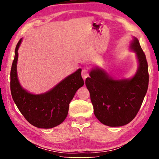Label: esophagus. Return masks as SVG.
<instances>
[{
    "mask_svg": "<svg viewBox=\"0 0 159 159\" xmlns=\"http://www.w3.org/2000/svg\"><path fill=\"white\" fill-rule=\"evenodd\" d=\"M81 75H82V77L83 79H85L86 78H88L89 76V71H88V69H84L82 70V72H81Z\"/></svg>",
    "mask_w": 159,
    "mask_h": 159,
    "instance_id": "esophagus-1",
    "label": "esophagus"
}]
</instances>
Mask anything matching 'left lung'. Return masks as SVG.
Here are the masks:
<instances>
[{
  "label": "left lung",
  "mask_w": 159,
  "mask_h": 159,
  "mask_svg": "<svg viewBox=\"0 0 159 159\" xmlns=\"http://www.w3.org/2000/svg\"><path fill=\"white\" fill-rule=\"evenodd\" d=\"M139 69L133 79L114 80L101 69H93L85 79L96 118L103 124L118 127L128 124L138 114L149 85L146 56L137 39L131 43Z\"/></svg>",
  "instance_id": "left-lung-1"
}]
</instances>
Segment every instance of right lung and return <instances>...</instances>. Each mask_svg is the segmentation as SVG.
<instances>
[{"label": "right lung", "mask_w": 159, "mask_h": 159, "mask_svg": "<svg viewBox=\"0 0 159 159\" xmlns=\"http://www.w3.org/2000/svg\"><path fill=\"white\" fill-rule=\"evenodd\" d=\"M21 42V39L16 45L10 71V90L13 100L26 120L35 127H55L65 120L70 102L84 84L80 74L81 69L66 77L49 92L42 95L29 93L21 87L17 79V51Z\"/></svg>", "instance_id": "1"}]
</instances>
